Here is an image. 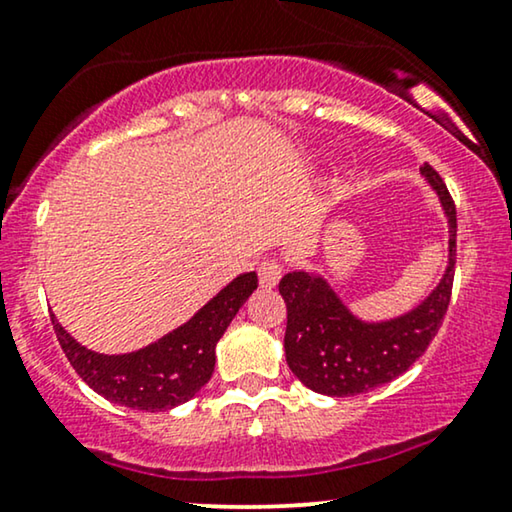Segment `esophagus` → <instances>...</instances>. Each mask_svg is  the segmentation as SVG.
Returning <instances> with one entry per match:
<instances>
[{"label":"esophagus","mask_w":512,"mask_h":512,"mask_svg":"<svg viewBox=\"0 0 512 512\" xmlns=\"http://www.w3.org/2000/svg\"><path fill=\"white\" fill-rule=\"evenodd\" d=\"M282 272V263L275 261V258H268V261L258 265V282H261L263 289H272V286H277L279 279H282Z\"/></svg>","instance_id":"obj_1"}]
</instances>
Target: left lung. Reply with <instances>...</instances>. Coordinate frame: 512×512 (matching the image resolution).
Segmentation results:
<instances>
[{
    "instance_id": "obj_1",
    "label": "left lung",
    "mask_w": 512,
    "mask_h": 512,
    "mask_svg": "<svg viewBox=\"0 0 512 512\" xmlns=\"http://www.w3.org/2000/svg\"><path fill=\"white\" fill-rule=\"evenodd\" d=\"M422 174L450 223V261L431 296L403 317L368 324L342 305L324 277L289 272L279 282L286 303L284 352L293 375L326 396H356L403 375L443 324L457 261V207L445 181L426 163Z\"/></svg>"
}]
</instances>
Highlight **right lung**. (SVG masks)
Returning a JSON list of instances; mask_svg holds the SVG:
<instances>
[{
  "label": "right lung",
  "mask_w": 512,
  "mask_h": 512,
  "mask_svg": "<svg viewBox=\"0 0 512 512\" xmlns=\"http://www.w3.org/2000/svg\"><path fill=\"white\" fill-rule=\"evenodd\" d=\"M256 286V272L235 277L177 331L139 352L121 356L90 352L53 314L51 321L62 352L90 389L125 408L170 410L193 398L209 382L216 363V342Z\"/></svg>",
  "instance_id": "1"
}]
</instances>
